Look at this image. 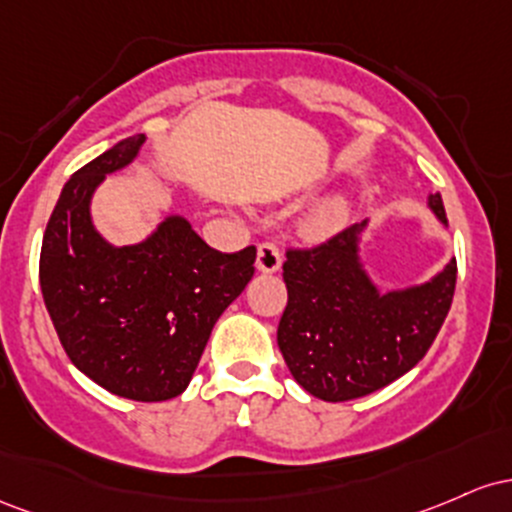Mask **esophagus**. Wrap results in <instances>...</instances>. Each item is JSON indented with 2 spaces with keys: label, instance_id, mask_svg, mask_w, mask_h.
<instances>
[{
  "label": "esophagus",
  "instance_id": "34e87169",
  "mask_svg": "<svg viewBox=\"0 0 512 512\" xmlns=\"http://www.w3.org/2000/svg\"><path fill=\"white\" fill-rule=\"evenodd\" d=\"M283 263V251L275 241H261L256 254V268L263 273H275Z\"/></svg>",
  "mask_w": 512,
  "mask_h": 512
}]
</instances>
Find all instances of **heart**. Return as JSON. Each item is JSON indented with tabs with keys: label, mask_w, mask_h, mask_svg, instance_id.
<instances>
[{
	"label": "heart",
	"mask_w": 512,
	"mask_h": 512,
	"mask_svg": "<svg viewBox=\"0 0 512 512\" xmlns=\"http://www.w3.org/2000/svg\"><path fill=\"white\" fill-rule=\"evenodd\" d=\"M329 212H336V208H331V210H329Z\"/></svg>",
	"instance_id": "b5f03b06"
}]
</instances>
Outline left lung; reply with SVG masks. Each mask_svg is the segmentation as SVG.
<instances>
[{
	"mask_svg": "<svg viewBox=\"0 0 512 512\" xmlns=\"http://www.w3.org/2000/svg\"><path fill=\"white\" fill-rule=\"evenodd\" d=\"M430 208L447 222L440 193ZM363 227L285 251L278 346L297 384L324 401L360 399L406 375L433 346L455 295L457 261L426 285L380 295L358 261Z\"/></svg>",
	"mask_w": 512,
	"mask_h": 512,
	"instance_id": "8db88e82",
	"label": "left lung"
}]
</instances>
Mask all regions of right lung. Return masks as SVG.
<instances>
[{
	"instance_id": "obj_1",
	"label": "right lung",
	"mask_w": 512,
	"mask_h": 512,
	"mask_svg": "<svg viewBox=\"0 0 512 512\" xmlns=\"http://www.w3.org/2000/svg\"><path fill=\"white\" fill-rule=\"evenodd\" d=\"M142 142L120 140L74 171L45 227L38 273L67 358L111 394L164 401L188 387L215 321L254 278L256 246L220 254L183 217L142 244L103 241L91 193Z\"/></svg>"
}]
</instances>
